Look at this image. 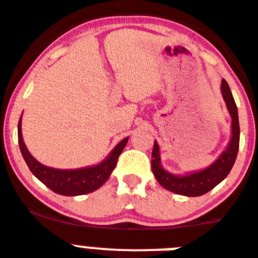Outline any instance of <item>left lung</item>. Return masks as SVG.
Returning <instances> with one entry per match:
<instances>
[{
    "mask_svg": "<svg viewBox=\"0 0 258 258\" xmlns=\"http://www.w3.org/2000/svg\"><path fill=\"white\" fill-rule=\"evenodd\" d=\"M221 94L231 117V138L226 149L219 155V158L212 164L201 171L190 172L186 175L171 173L162 166L159 145L157 141H154V148L152 153V169L157 181L164 189L185 197L203 196L212 190L216 185H219L233 168L239 150L240 130H239L238 109H236L235 100L230 91V87L225 80H222L221 82Z\"/></svg>",
    "mask_w": 258,
    "mask_h": 258,
    "instance_id": "left-lung-1",
    "label": "left lung"
}]
</instances>
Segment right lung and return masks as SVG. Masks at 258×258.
Segmentation results:
<instances>
[{
    "instance_id": "obj_1",
    "label": "right lung",
    "mask_w": 258,
    "mask_h": 258,
    "mask_svg": "<svg viewBox=\"0 0 258 258\" xmlns=\"http://www.w3.org/2000/svg\"><path fill=\"white\" fill-rule=\"evenodd\" d=\"M18 140H19L20 152L25 163L29 167L31 172L38 178L42 184H45L48 189H51L56 194L67 197H76L89 194L95 191L108 180L113 169L117 166L118 157L122 150L124 149L128 138L123 139L122 141L114 146V149L109 153L108 157L100 163L95 166L83 167V168L74 169H59L47 167L45 164L39 163L36 158L29 153L25 146L22 135V117L18 124Z\"/></svg>"
}]
</instances>
